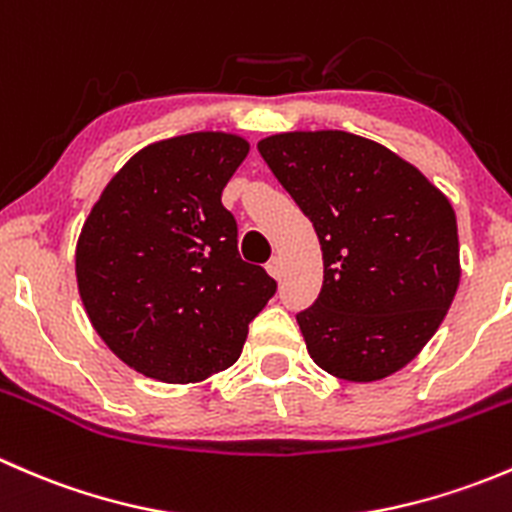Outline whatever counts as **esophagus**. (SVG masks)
<instances>
[{"label": "esophagus", "instance_id": "1", "mask_svg": "<svg viewBox=\"0 0 512 512\" xmlns=\"http://www.w3.org/2000/svg\"><path fill=\"white\" fill-rule=\"evenodd\" d=\"M265 270L270 272L275 280H280V277H282V260H280V257H272V260L265 265Z\"/></svg>", "mask_w": 512, "mask_h": 512}]
</instances>
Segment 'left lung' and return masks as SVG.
<instances>
[{
  "label": "left lung",
  "mask_w": 512,
  "mask_h": 512,
  "mask_svg": "<svg viewBox=\"0 0 512 512\" xmlns=\"http://www.w3.org/2000/svg\"><path fill=\"white\" fill-rule=\"evenodd\" d=\"M257 151L322 245V292L297 314L314 364L356 384L404 369L461 282L446 195L409 160L347 131L277 133Z\"/></svg>",
  "instance_id": "1"
}]
</instances>
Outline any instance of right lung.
<instances>
[{"mask_svg":"<svg viewBox=\"0 0 512 512\" xmlns=\"http://www.w3.org/2000/svg\"><path fill=\"white\" fill-rule=\"evenodd\" d=\"M250 153L198 131L141 148L103 188L76 242V282L98 337L165 384H198L242 354L277 282L237 252L223 188Z\"/></svg>","mask_w":512,"mask_h":512,"instance_id":"obj_1","label":"right lung"}]
</instances>
